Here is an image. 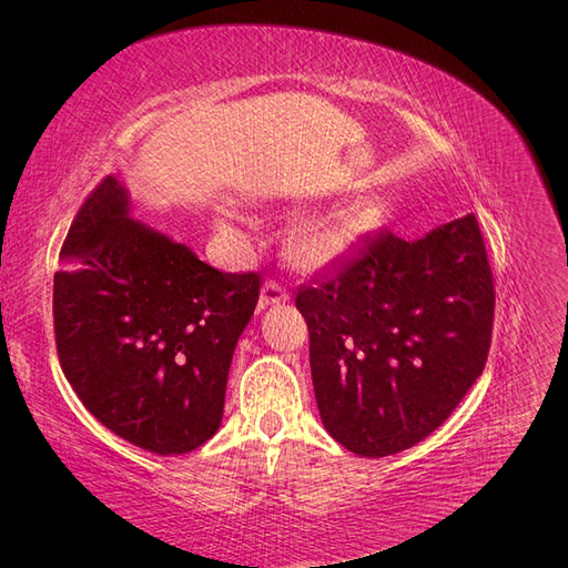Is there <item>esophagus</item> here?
<instances>
[{
  "instance_id": "1",
  "label": "esophagus",
  "mask_w": 568,
  "mask_h": 568,
  "mask_svg": "<svg viewBox=\"0 0 568 568\" xmlns=\"http://www.w3.org/2000/svg\"><path fill=\"white\" fill-rule=\"evenodd\" d=\"M288 298L286 288L277 282H265L263 288H261V307H267V305H274V303H284Z\"/></svg>"
}]
</instances>
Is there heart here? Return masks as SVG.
<instances>
[{"mask_svg":"<svg viewBox=\"0 0 568 568\" xmlns=\"http://www.w3.org/2000/svg\"><path fill=\"white\" fill-rule=\"evenodd\" d=\"M222 232L234 236V239H246L244 222L239 215L230 213L222 217ZM363 227V220H359L355 213L341 211L324 215L311 225L303 227L298 239H296V257L303 267H322L326 263H332L334 257H338L343 251L348 248V244L355 239V234Z\"/></svg>","mask_w":568,"mask_h":568,"instance_id":"b5f03b06","label":"heart"}]
</instances>
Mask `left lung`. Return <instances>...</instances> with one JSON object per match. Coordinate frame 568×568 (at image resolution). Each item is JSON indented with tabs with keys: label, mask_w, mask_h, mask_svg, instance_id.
I'll list each match as a JSON object with an SVG mask.
<instances>
[{
	"label": "left lung",
	"mask_w": 568,
	"mask_h": 568,
	"mask_svg": "<svg viewBox=\"0 0 568 568\" xmlns=\"http://www.w3.org/2000/svg\"><path fill=\"white\" fill-rule=\"evenodd\" d=\"M296 307L326 432L359 457L407 450L486 367L495 288L478 222L469 213L415 242L365 236L298 288Z\"/></svg>",
	"instance_id": "1"
}]
</instances>
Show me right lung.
Wrapping results in <instances>:
<instances>
[{
  "label": "right lung",
  "mask_w": 568,
  "mask_h": 568,
  "mask_svg": "<svg viewBox=\"0 0 568 568\" xmlns=\"http://www.w3.org/2000/svg\"><path fill=\"white\" fill-rule=\"evenodd\" d=\"M115 175L68 232L54 274L61 369L82 405L136 448L184 455L215 436L255 272H220L130 215Z\"/></svg>",
  "instance_id": "right-lung-1"
}]
</instances>
